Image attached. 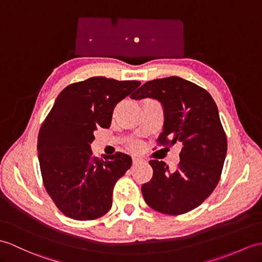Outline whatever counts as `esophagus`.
Here are the masks:
<instances>
[{
    "label": "esophagus",
    "mask_w": 262,
    "mask_h": 262,
    "mask_svg": "<svg viewBox=\"0 0 262 262\" xmlns=\"http://www.w3.org/2000/svg\"><path fill=\"white\" fill-rule=\"evenodd\" d=\"M144 162V160L143 159H141V157H138V156H133V163L134 164H141V163H143Z\"/></svg>",
    "instance_id": "1"
}]
</instances>
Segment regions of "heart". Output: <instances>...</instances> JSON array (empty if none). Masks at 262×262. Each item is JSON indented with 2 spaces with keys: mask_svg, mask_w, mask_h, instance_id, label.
<instances>
[{
  "mask_svg": "<svg viewBox=\"0 0 262 262\" xmlns=\"http://www.w3.org/2000/svg\"><path fill=\"white\" fill-rule=\"evenodd\" d=\"M133 147H134V148H138L139 145H138L137 143H134V144H133Z\"/></svg>",
  "mask_w": 262,
  "mask_h": 262,
  "instance_id": "b5f03b06",
  "label": "heart"
}]
</instances>
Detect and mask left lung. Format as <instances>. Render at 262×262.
<instances>
[{
    "label": "left lung",
    "mask_w": 262,
    "mask_h": 262,
    "mask_svg": "<svg viewBox=\"0 0 262 262\" xmlns=\"http://www.w3.org/2000/svg\"><path fill=\"white\" fill-rule=\"evenodd\" d=\"M132 98L159 100L164 126L157 141L165 146L182 145L174 172L163 161H149L153 178L142 186L145 202L171 215L198 208L217 185L228 148L213 98L198 84L175 76L147 81Z\"/></svg>",
    "instance_id": "8db88e82"
}]
</instances>
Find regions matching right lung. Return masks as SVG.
<instances>
[{
	"label": "right lung",
	"instance_id": "obj_1",
	"mask_svg": "<svg viewBox=\"0 0 262 262\" xmlns=\"http://www.w3.org/2000/svg\"><path fill=\"white\" fill-rule=\"evenodd\" d=\"M141 84L93 77L69 84L57 97L38 136L42 180L63 214L79 221L106 214L116 182L132 166V157L117 151L93 156L94 133L108 128L115 106Z\"/></svg>",
	"mask_w": 262,
	"mask_h": 262
}]
</instances>
